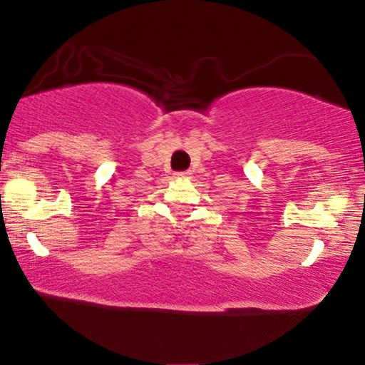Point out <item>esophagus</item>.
<instances>
[{
    "instance_id": "34e87169",
    "label": "esophagus",
    "mask_w": 365,
    "mask_h": 365,
    "mask_svg": "<svg viewBox=\"0 0 365 365\" xmlns=\"http://www.w3.org/2000/svg\"><path fill=\"white\" fill-rule=\"evenodd\" d=\"M189 174H191L189 171H181V173H176V176L178 178H189Z\"/></svg>"
}]
</instances>
